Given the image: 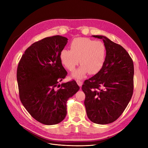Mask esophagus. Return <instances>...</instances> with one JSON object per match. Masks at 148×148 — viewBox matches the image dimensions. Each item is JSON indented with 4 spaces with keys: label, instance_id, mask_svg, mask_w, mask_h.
I'll use <instances>...</instances> for the list:
<instances>
[{
    "label": "esophagus",
    "instance_id": "34e87169",
    "mask_svg": "<svg viewBox=\"0 0 148 148\" xmlns=\"http://www.w3.org/2000/svg\"><path fill=\"white\" fill-rule=\"evenodd\" d=\"M76 82H77V84H78V86H79V87H82V84H83V83H82V82L81 81V80H79V79H77V80H76Z\"/></svg>",
    "mask_w": 148,
    "mask_h": 148
}]
</instances>
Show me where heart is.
I'll list each match as a JSON object with an SVG mask.
<instances>
[{
  "label": "heart",
  "instance_id": "1",
  "mask_svg": "<svg viewBox=\"0 0 148 148\" xmlns=\"http://www.w3.org/2000/svg\"><path fill=\"white\" fill-rule=\"evenodd\" d=\"M70 49H63L60 58L62 63L70 71H73L76 66L82 65L73 73L75 78H82L88 72L96 74L104 66L106 59L107 50L101 41L85 38H76L71 42Z\"/></svg>",
  "mask_w": 148,
  "mask_h": 148
}]
</instances>
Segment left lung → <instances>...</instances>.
<instances>
[{"label": "left lung", "mask_w": 148, "mask_h": 148, "mask_svg": "<svg viewBox=\"0 0 148 148\" xmlns=\"http://www.w3.org/2000/svg\"><path fill=\"white\" fill-rule=\"evenodd\" d=\"M106 59L101 70L85 80L82 90L88 117L97 124L114 122L123 112L133 92L134 66L131 57L120 45L104 36Z\"/></svg>", "instance_id": "obj_1"}]
</instances>
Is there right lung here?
I'll use <instances>...</instances> for the list:
<instances>
[{"mask_svg": "<svg viewBox=\"0 0 148 148\" xmlns=\"http://www.w3.org/2000/svg\"><path fill=\"white\" fill-rule=\"evenodd\" d=\"M67 41L57 35L36 42L25 51L18 65L20 101L29 114L44 125H56L65 119L66 101L79 89L75 80L59 84L67 75L60 58Z\"/></svg>", "mask_w": 148, "mask_h": 148, "instance_id": "obj_1", "label": "right lung"}]
</instances>
